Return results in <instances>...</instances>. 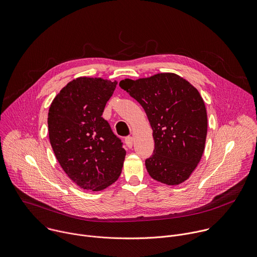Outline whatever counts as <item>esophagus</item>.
Masks as SVG:
<instances>
[{
    "label": "esophagus",
    "instance_id": "esophagus-1",
    "mask_svg": "<svg viewBox=\"0 0 257 257\" xmlns=\"http://www.w3.org/2000/svg\"><path fill=\"white\" fill-rule=\"evenodd\" d=\"M125 144L128 148H132L133 147V144H134V139L133 137H126L125 138Z\"/></svg>",
    "mask_w": 257,
    "mask_h": 257
}]
</instances>
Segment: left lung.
<instances>
[{
  "mask_svg": "<svg viewBox=\"0 0 257 257\" xmlns=\"http://www.w3.org/2000/svg\"><path fill=\"white\" fill-rule=\"evenodd\" d=\"M143 106L153 130L155 149L146 159L150 176L168 185L185 181L201 159L208 116L198 91L173 73L119 82Z\"/></svg>",
  "mask_w": 257,
  "mask_h": 257,
  "instance_id": "left-lung-1",
  "label": "left lung"
}]
</instances>
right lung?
Here are the masks:
<instances>
[{
    "mask_svg": "<svg viewBox=\"0 0 257 257\" xmlns=\"http://www.w3.org/2000/svg\"><path fill=\"white\" fill-rule=\"evenodd\" d=\"M116 85L101 78H77L60 91L48 110L51 148L66 174L83 189H104L121 173L125 150L101 116Z\"/></svg>",
    "mask_w": 257,
    "mask_h": 257,
    "instance_id": "obj_1",
    "label": "right lung"
}]
</instances>
